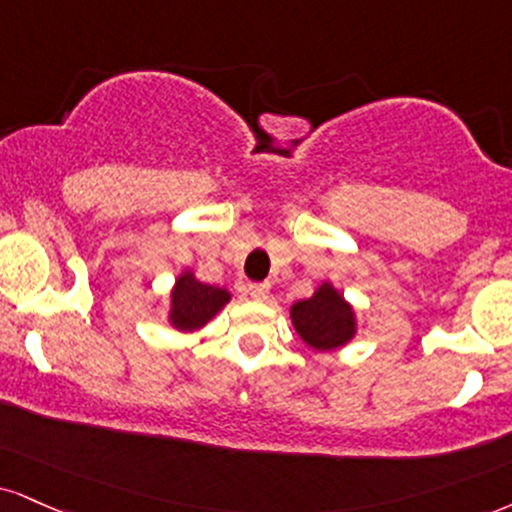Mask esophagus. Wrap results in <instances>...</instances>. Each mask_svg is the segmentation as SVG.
I'll return each mask as SVG.
<instances>
[{
  "label": "esophagus",
  "instance_id": "obj_1",
  "mask_svg": "<svg viewBox=\"0 0 512 512\" xmlns=\"http://www.w3.org/2000/svg\"><path fill=\"white\" fill-rule=\"evenodd\" d=\"M248 293H250V298H255V300H267L269 283H250Z\"/></svg>",
  "mask_w": 512,
  "mask_h": 512
}]
</instances>
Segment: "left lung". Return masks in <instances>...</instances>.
<instances>
[{
	"label": "left lung",
	"mask_w": 512,
	"mask_h": 512,
	"mask_svg": "<svg viewBox=\"0 0 512 512\" xmlns=\"http://www.w3.org/2000/svg\"><path fill=\"white\" fill-rule=\"evenodd\" d=\"M291 324L315 353L348 346L357 336V312L331 281H322L310 298L291 305Z\"/></svg>",
	"instance_id": "1"
}]
</instances>
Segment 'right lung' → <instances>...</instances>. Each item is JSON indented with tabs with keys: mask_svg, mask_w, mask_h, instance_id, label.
<instances>
[{
	"mask_svg": "<svg viewBox=\"0 0 512 512\" xmlns=\"http://www.w3.org/2000/svg\"><path fill=\"white\" fill-rule=\"evenodd\" d=\"M231 298L229 288L212 286V283L197 279L193 269H183L169 291L166 322L181 334H193L212 322L231 303Z\"/></svg>",
	"mask_w": 512,
	"mask_h": 512,
	"instance_id": "add662e5",
	"label": "right lung"
}]
</instances>
